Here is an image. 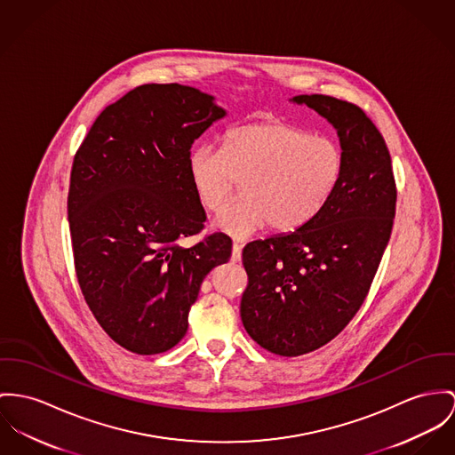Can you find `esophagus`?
I'll return each instance as SVG.
<instances>
[{
    "label": "esophagus",
    "mask_w": 455,
    "mask_h": 455,
    "mask_svg": "<svg viewBox=\"0 0 455 455\" xmlns=\"http://www.w3.org/2000/svg\"><path fill=\"white\" fill-rule=\"evenodd\" d=\"M241 258H243V244L234 243V245H232V261L239 263Z\"/></svg>",
    "instance_id": "34e87169"
}]
</instances>
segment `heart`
Returning <instances> with one entry per match:
<instances>
[{"label": "heart", "mask_w": 455, "mask_h": 455, "mask_svg": "<svg viewBox=\"0 0 455 455\" xmlns=\"http://www.w3.org/2000/svg\"><path fill=\"white\" fill-rule=\"evenodd\" d=\"M187 172L197 201L211 212L221 210L243 181L244 199L223 211L214 225L244 239L267 225L292 232L312 221L339 183L343 152L327 135L265 121L230 130L223 150L192 148Z\"/></svg>", "instance_id": "b5f03b06"}]
</instances>
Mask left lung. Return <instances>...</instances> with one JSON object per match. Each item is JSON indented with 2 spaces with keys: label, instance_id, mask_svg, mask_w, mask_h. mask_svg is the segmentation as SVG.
Returning <instances> with one entry per match:
<instances>
[{
  "label": "left lung",
  "instance_id": "8db88e82",
  "mask_svg": "<svg viewBox=\"0 0 455 455\" xmlns=\"http://www.w3.org/2000/svg\"><path fill=\"white\" fill-rule=\"evenodd\" d=\"M336 130L339 183L312 221L243 251L241 316L265 350L298 356L334 339L363 305L391 235L396 185L385 139L358 105L298 95Z\"/></svg>",
  "mask_w": 455,
  "mask_h": 455
}]
</instances>
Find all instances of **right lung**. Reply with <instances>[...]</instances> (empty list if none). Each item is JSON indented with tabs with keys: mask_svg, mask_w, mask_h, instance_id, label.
<instances>
[{
	"mask_svg": "<svg viewBox=\"0 0 455 455\" xmlns=\"http://www.w3.org/2000/svg\"><path fill=\"white\" fill-rule=\"evenodd\" d=\"M227 112L192 86L141 84L105 107L70 172V239L81 292L119 347L172 350L211 270L232 241L204 228L187 172L192 143Z\"/></svg>",
	"mask_w": 455,
	"mask_h": 455,
	"instance_id": "right-lung-1",
	"label": "right lung"
}]
</instances>
